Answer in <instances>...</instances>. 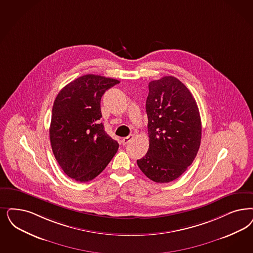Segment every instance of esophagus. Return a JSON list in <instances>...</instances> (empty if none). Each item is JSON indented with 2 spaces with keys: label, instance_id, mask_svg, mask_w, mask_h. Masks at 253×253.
Segmentation results:
<instances>
[{
  "label": "esophagus",
  "instance_id": "esophagus-1",
  "mask_svg": "<svg viewBox=\"0 0 253 253\" xmlns=\"http://www.w3.org/2000/svg\"><path fill=\"white\" fill-rule=\"evenodd\" d=\"M132 137H133L132 135H129V136H127V137H124V138H122V145H124V146H125V145H127V144H128V143H129V142H130V141L132 139Z\"/></svg>",
  "mask_w": 253,
  "mask_h": 253
}]
</instances>
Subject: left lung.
Segmentation results:
<instances>
[{"label": "left lung", "instance_id": "1", "mask_svg": "<svg viewBox=\"0 0 253 253\" xmlns=\"http://www.w3.org/2000/svg\"><path fill=\"white\" fill-rule=\"evenodd\" d=\"M148 91L149 148L137 166L152 181L168 183L183 174L197 155L200 114L191 91L174 77L149 82Z\"/></svg>", "mask_w": 253, "mask_h": 253}]
</instances>
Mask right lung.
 <instances>
[{
    "label": "right lung",
    "mask_w": 253,
    "mask_h": 253,
    "mask_svg": "<svg viewBox=\"0 0 253 253\" xmlns=\"http://www.w3.org/2000/svg\"><path fill=\"white\" fill-rule=\"evenodd\" d=\"M117 79L85 75L61 89L53 104L49 137L53 154L69 177L87 182L103 172L118 151L100 123L101 98Z\"/></svg>",
    "instance_id": "add662e5"
}]
</instances>
